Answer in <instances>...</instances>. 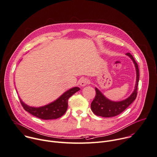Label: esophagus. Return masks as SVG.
<instances>
[{
  "label": "esophagus",
  "instance_id": "esophagus-1",
  "mask_svg": "<svg viewBox=\"0 0 157 157\" xmlns=\"http://www.w3.org/2000/svg\"><path fill=\"white\" fill-rule=\"evenodd\" d=\"M90 82V81L88 78H82V79H80L79 85L81 86L84 87V86H86V85H87L88 84H89Z\"/></svg>",
  "mask_w": 157,
  "mask_h": 157
}]
</instances>
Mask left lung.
I'll return each mask as SVG.
<instances>
[{
  "label": "left lung",
  "mask_w": 157,
  "mask_h": 157,
  "mask_svg": "<svg viewBox=\"0 0 157 157\" xmlns=\"http://www.w3.org/2000/svg\"><path fill=\"white\" fill-rule=\"evenodd\" d=\"M133 61L136 72V81L132 94L128 98L120 101H113L106 98L97 88H95L96 96L91 104L92 111L97 116L102 117H113L118 115L129 106L136 98L139 82V69L136 62L130 53L126 54Z\"/></svg>",
  "instance_id": "8db88e82"
}]
</instances>
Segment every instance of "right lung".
I'll list each match as a JSON object with an SVG mask.
<instances>
[{
  "label": "right lung",
  "mask_w": 157,
  "mask_h": 157,
  "mask_svg": "<svg viewBox=\"0 0 157 157\" xmlns=\"http://www.w3.org/2000/svg\"><path fill=\"white\" fill-rule=\"evenodd\" d=\"M79 90H80V88L78 87L71 88L54 101L39 108L28 106L21 100L20 98L19 99L24 109L33 116L42 120L57 119L62 117L66 113L68 106V99Z\"/></svg>",
  "instance_id": "add662e5"
}]
</instances>
